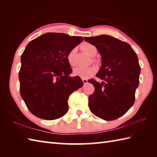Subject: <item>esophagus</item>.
<instances>
[{"instance_id": "esophagus-1", "label": "esophagus", "mask_w": 157, "mask_h": 157, "mask_svg": "<svg viewBox=\"0 0 157 157\" xmlns=\"http://www.w3.org/2000/svg\"><path fill=\"white\" fill-rule=\"evenodd\" d=\"M82 81H83V83H84V84H86L88 83L87 79H82Z\"/></svg>"}]
</instances>
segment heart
I'll use <instances>...</instances> for the list:
<instances>
[{
    "label": "heart",
    "mask_w": 157,
    "mask_h": 157,
    "mask_svg": "<svg viewBox=\"0 0 157 157\" xmlns=\"http://www.w3.org/2000/svg\"><path fill=\"white\" fill-rule=\"evenodd\" d=\"M82 49L86 53H87L88 55L91 56H94L96 54V52H97V50H96V46L90 44V43H84V44H83L82 45ZM74 55L75 50L73 49L71 50L68 53L67 56V60L69 65L71 67L75 65ZM94 61L96 62V61L94 60ZM96 71H97V68L94 65H90L88 67L80 66L73 69V74L76 76L80 77V78L83 79H87L95 74Z\"/></svg>",
    "instance_id": "heart-1"
}]
</instances>
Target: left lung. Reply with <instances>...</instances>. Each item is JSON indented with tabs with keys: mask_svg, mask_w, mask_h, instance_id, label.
Returning a JSON list of instances; mask_svg holds the SVG:
<instances>
[{
	"mask_svg": "<svg viewBox=\"0 0 157 157\" xmlns=\"http://www.w3.org/2000/svg\"><path fill=\"white\" fill-rule=\"evenodd\" d=\"M101 55L102 65L96 77L89 79L95 88L89 96L90 111L98 117L112 121L123 115L135 101L140 67L137 55L129 44L108 35L84 37Z\"/></svg>",
	"mask_w": 157,
	"mask_h": 157,
	"instance_id": "left-lung-1",
	"label": "left lung"
}]
</instances>
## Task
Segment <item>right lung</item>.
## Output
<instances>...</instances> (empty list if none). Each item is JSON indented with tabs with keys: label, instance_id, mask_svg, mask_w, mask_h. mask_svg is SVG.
<instances>
[{
	"label": "right lung",
	"instance_id": "obj_1",
	"mask_svg": "<svg viewBox=\"0 0 157 157\" xmlns=\"http://www.w3.org/2000/svg\"><path fill=\"white\" fill-rule=\"evenodd\" d=\"M83 41L81 36L48 32L33 40L21 56L20 94L33 115L46 120L61 117L68 111V98L83 82L72 73L68 53Z\"/></svg>",
	"mask_w": 157,
	"mask_h": 157
}]
</instances>
